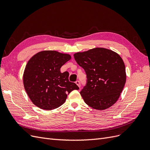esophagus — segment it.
<instances>
[{"label": "esophagus", "instance_id": "1", "mask_svg": "<svg viewBox=\"0 0 150 150\" xmlns=\"http://www.w3.org/2000/svg\"><path fill=\"white\" fill-rule=\"evenodd\" d=\"M75 83L79 86V88H80V86H81V84H80V81H79V80H76V81H75Z\"/></svg>", "mask_w": 150, "mask_h": 150}]
</instances>
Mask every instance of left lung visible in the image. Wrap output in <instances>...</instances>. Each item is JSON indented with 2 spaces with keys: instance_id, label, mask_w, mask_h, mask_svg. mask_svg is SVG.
<instances>
[{
  "instance_id": "1",
  "label": "left lung",
  "mask_w": 150,
  "mask_h": 150,
  "mask_svg": "<svg viewBox=\"0 0 150 150\" xmlns=\"http://www.w3.org/2000/svg\"><path fill=\"white\" fill-rule=\"evenodd\" d=\"M74 56L86 75V84L80 91L85 102L98 110L115 104L126 82L125 66L120 56L104 48L78 52Z\"/></svg>"
}]
</instances>
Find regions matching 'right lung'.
Instances as JSON below:
<instances>
[{"label":"right lung","instance_id":"add662e5","mask_svg":"<svg viewBox=\"0 0 150 150\" xmlns=\"http://www.w3.org/2000/svg\"><path fill=\"white\" fill-rule=\"evenodd\" d=\"M71 59L69 54L47 50L37 53L28 62L24 70V88L32 103L41 109L59 107L67 95L79 87L69 80V73L60 68Z\"/></svg>","mask_w":150,"mask_h":150}]
</instances>
